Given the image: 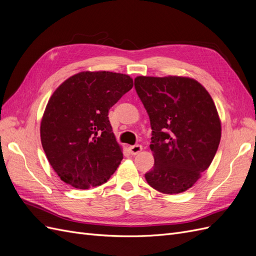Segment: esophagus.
Here are the masks:
<instances>
[{"mask_svg": "<svg viewBox=\"0 0 256 256\" xmlns=\"http://www.w3.org/2000/svg\"><path fill=\"white\" fill-rule=\"evenodd\" d=\"M143 150V147L141 145H132L129 147V150L131 154H138V152H141Z\"/></svg>", "mask_w": 256, "mask_h": 256, "instance_id": "34e87169", "label": "esophagus"}]
</instances>
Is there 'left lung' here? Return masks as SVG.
Returning a JSON list of instances; mask_svg holds the SVG:
<instances>
[{
    "instance_id": "8db88e82",
    "label": "left lung",
    "mask_w": 256,
    "mask_h": 256,
    "mask_svg": "<svg viewBox=\"0 0 256 256\" xmlns=\"http://www.w3.org/2000/svg\"><path fill=\"white\" fill-rule=\"evenodd\" d=\"M134 86L152 129L154 164L146 182L164 194L188 190L219 147L221 120L212 96L189 76H138Z\"/></svg>"
}]
</instances>
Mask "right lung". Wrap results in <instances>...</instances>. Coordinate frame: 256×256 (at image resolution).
I'll list each match as a JSON object with an SVG mask.
<instances>
[{"label": "right lung", "mask_w": 256, "mask_h": 256, "mask_svg": "<svg viewBox=\"0 0 256 256\" xmlns=\"http://www.w3.org/2000/svg\"><path fill=\"white\" fill-rule=\"evenodd\" d=\"M134 86L130 76L82 72L54 90L40 122V140L60 180L76 189L102 184L118 168L122 148L108 113Z\"/></svg>", "instance_id": "add662e5"}]
</instances>
